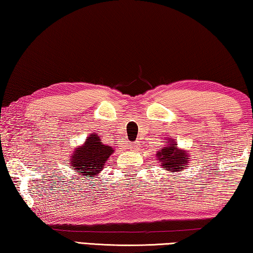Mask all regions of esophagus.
Instances as JSON below:
<instances>
[{
    "mask_svg": "<svg viewBox=\"0 0 253 253\" xmlns=\"http://www.w3.org/2000/svg\"><path fill=\"white\" fill-rule=\"evenodd\" d=\"M129 148H130V151H138L139 146H138V144H131Z\"/></svg>",
    "mask_w": 253,
    "mask_h": 253,
    "instance_id": "1",
    "label": "esophagus"
}]
</instances>
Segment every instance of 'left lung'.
Masks as SVG:
<instances>
[{"label":"left lung","instance_id":"obj_1","mask_svg":"<svg viewBox=\"0 0 253 253\" xmlns=\"http://www.w3.org/2000/svg\"><path fill=\"white\" fill-rule=\"evenodd\" d=\"M156 161L160 163L163 169L173 173L182 172L187 168V163L191 161V156L185 149L178 148L176 140L172 139L157 152Z\"/></svg>","mask_w":253,"mask_h":253}]
</instances>
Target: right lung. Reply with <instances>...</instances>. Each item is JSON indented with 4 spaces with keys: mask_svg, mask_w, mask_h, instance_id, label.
<instances>
[{
    "mask_svg": "<svg viewBox=\"0 0 253 253\" xmlns=\"http://www.w3.org/2000/svg\"><path fill=\"white\" fill-rule=\"evenodd\" d=\"M114 152L115 149L109 145L102 144L98 134L91 132L81 146L75 148L70 156L69 164L75 170H78L79 175L96 177Z\"/></svg>",
    "mask_w": 253,
    "mask_h": 253,
    "instance_id": "obj_1",
    "label": "right lung"
}]
</instances>
